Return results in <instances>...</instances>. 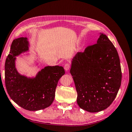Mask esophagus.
<instances>
[{"label": "esophagus", "instance_id": "obj_1", "mask_svg": "<svg viewBox=\"0 0 132 132\" xmlns=\"http://www.w3.org/2000/svg\"><path fill=\"white\" fill-rule=\"evenodd\" d=\"M70 68V65L69 64H65L64 65V70L66 71H67L69 70V69Z\"/></svg>", "mask_w": 132, "mask_h": 132}]
</instances>
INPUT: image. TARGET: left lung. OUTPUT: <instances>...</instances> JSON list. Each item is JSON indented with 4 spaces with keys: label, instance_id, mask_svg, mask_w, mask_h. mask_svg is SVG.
Returning a JSON list of instances; mask_svg holds the SVG:
<instances>
[{
    "label": "left lung",
    "instance_id": "left-lung-1",
    "mask_svg": "<svg viewBox=\"0 0 132 132\" xmlns=\"http://www.w3.org/2000/svg\"><path fill=\"white\" fill-rule=\"evenodd\" d=\"M97 43L78 52L71 61L70 73L79 107L97 112L111 104L121 85L118 53L108 37L100 33Z\"/></svg>",
    "mask_w": 132,
    "mask_h": 132
}]
</instances>
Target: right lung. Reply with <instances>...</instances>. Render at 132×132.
Listing matches in <instances>:
<instances>
[{"mask_svg": "<svg viewBox=\"0 0 132 132\" xmlns=\"http://www.w3.org/2000/svg\"><path fill=\"white\" fill-rule=\"evenodd\" d=\"M29 46L27 37L13 41L6 60L5 84L9 96L16 104L27 110L38 111L53 102L58 82L65 71L61 66H46L35 77L21 74L16 68V57L29 52Z\"/></svg>", "mask_w": 132, "mask_h": 132, "instance_id": "obj_1", "label": "right lung"}]
</instances>
